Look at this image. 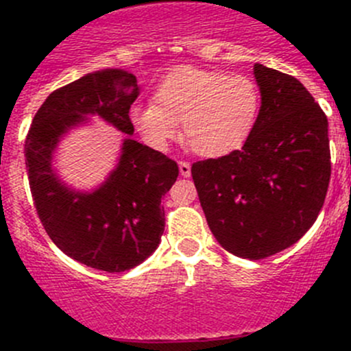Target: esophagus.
<instances>
[{"label":"esophagus","mask_w":351,"mask_h":351,"mask_svg":"<svg viewBox=\"0 0 351 351\" xmlns=\"http://www.w3.org/2000/svg\"><path fill=\"white\" fill-rule=\"evenodd\" d=\"M180 175L182 176H190V173H192V166H190V162L186 161H180Z\"/></svg>","instance_id":"obj_1"}]
</instances>
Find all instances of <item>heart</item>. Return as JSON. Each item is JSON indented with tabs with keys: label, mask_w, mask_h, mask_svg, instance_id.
Wrapping results in <instances>:
<instances>
[{
	"label": "heart",
	"mask_w": 351,
	"mask_h": 351,
	"mask_svg": "<svg viewBox=\"0 0 351 351\" xmlns=\"http://www.w3.org/2000/svg\"><path fill=\"white\" fill-rule=\"evenodd\" d=\"M156 105H134L130 123L154 149H165L182 123L193 153L219 158L239 149L253 132L261 110L256 81L244 74L182 66L162 77Z\"/></svg>",
	"instance_id": "obj_1"
}]
</instances>
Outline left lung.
Wrapping results in <instances>:
<instances>
[{
  "instance_id": "1",
  "label": "left lung",
  "mask_w": 351,
  "mask_h": 351,
  "mask_svg": "<svg viewBox=\"0 0 351 351\" xmlns=\"http://www.w3.org/2000/svg\"><path fill=\"white\" fill-rule=\"evenodd\" d=\"M261 110L241 149L192 165L208 228L236 256L263 260L299 241L323 208L328 119L299 80L254 64Z\"/></svg>"
}]
</instances>
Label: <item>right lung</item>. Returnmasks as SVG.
<instances>
[{
	"label": "right lung",
	"instance_id": "1",
	"mask_svg": "<svg viewBox=\"0 0 351 351\" xmlns=\"http://www.w3.org/2000/svg\"><path fill=\"white\" fill-rule=\"evenodd\" d=\"M137 95L132 73L95 71L52 91L25 141L32 198L49 238L67 256L110 274L130 270L154 253L165 232L161 198L178 178V165L127 137L107 182L93 193H76L59 182L51 158L59 137L88 113L132 136L129 110Z\"/></svg>",
	"mask_w": 351,
	"mask_h": 351
}]
</instances>
